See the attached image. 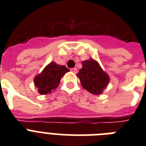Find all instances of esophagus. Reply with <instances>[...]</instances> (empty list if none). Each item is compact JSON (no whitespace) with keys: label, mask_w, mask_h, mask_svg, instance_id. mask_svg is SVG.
Segmentation results:
<instances>
[{"label":"esophagus","mask_w":146,"mask_h":146,"mask_svg":"<svg viewBox=\"0 0 146 146\" xmlns=\"http://www.w3.org/2000/svg\"><path fill=\"white\" fill-rule=\"evenodd\" d=\"M70 71H71V72H73V73H77V69H76V68H72V69H70Z\"/></svg>","instance_id":"34e87169"}]
</instances>
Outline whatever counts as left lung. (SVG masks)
Listing matches in <instances>:
<instances>
[{"mask_svg":"<svg viewBox=\"0 0 146 146\" xmlns=\"http://www.w3.org/2000/svg\"><path fill=\"white\" fill-rule=\"evenodd\" d=\"M82 86L93 94H100L107 86L110 78L93 59L82 61V68L77 73Z\"/></svg>","mask_w":146,"mask_h":146,"instance_id":"left-lung-1","label":"left lung"}]
</instances>
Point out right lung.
Returning a JSON list of instances; mask_svg holds the SVG:
<instances>
[{"instance_id":"obj_1","label":"right lung","mask_w":146,"mask_h":146,"mask_svg":"<svg viewBox=\"0 0 146 146\" xmlns=\"http://www.w3.org/2000/svg\"><path fill=\"white\" fill-rule=\"evenodd\" d=\"M69 70L65 66L51 62L44 68L42 73L34 78V85L37 88L39 93L46 94L55 89L61 80V77Z\"/></svg>"}]
</instances>
